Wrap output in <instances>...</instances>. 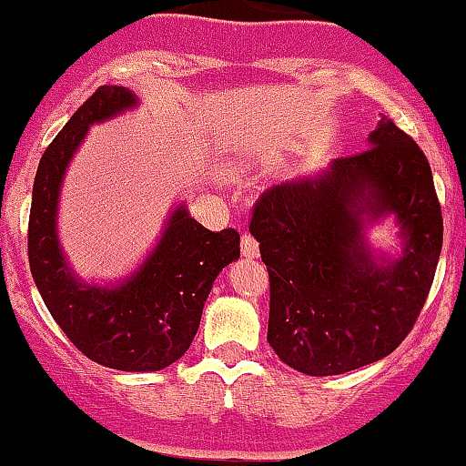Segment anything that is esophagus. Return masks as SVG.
I'll return each instance as SVG.
<instances>
[{
	"instance_id": "obj_1",
	"label": "esophagus",
	"mask_w": 466,
	"mask_h": 466,
	"mask_svg": "<svg viewBox=\"0 0 466 466\" xmlns=\"http://www.w3.org/2000/svg\"><path fill=\"white\" fill-rule=\"evenodd\" d=\"M239 247H242V256L244 258H258V256H260V248H258L256 238H251L248 233L242 235V244H239Z\"/></svg>"
}]
</instances>
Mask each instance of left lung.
Segmentation results:
<instances>
[{
  "label": "left lung",
  "mask_w": 466,
  "mask_h": 466,
  "mask_svg": "<svg viewBox=\"0 0 466 466\" xmlns=\"http://www.w3.org/2000/svg\"><path fill=\"white\" fill-rule=\"evenodd\" d=\"M370 149L274 186L251 231L269 271L267 342L292 370L335 376L390 356L417 321L441 253L431 165L390 117ZM388 217L401 251L369 242Z\"/></svg>",
  "instance_id": "8db88e82"
}]
</instances>
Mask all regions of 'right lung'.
<instances>
[{
    "mask_svg": "<svg viewBox=\"0 0 466 466\" xmlns=\"http://www.w3.org/2000/svg\"><path fill=\"white\" fill-rule=\"evenodd\" d=\"M124 86H101L54 137L35 172L29 265L35 288L83 356L119 371H160L190 349L219 271L239 258L233 228L215 233L174 204L160 238L128 276L83 280L58 239V204L67 167L90 127L137 108Z\"/></svg>",
    "mask_w": 466,
    "mask_h": 466,
    "instance_id": "add662e5",
    "label": "right lung"
}]
</instances>
